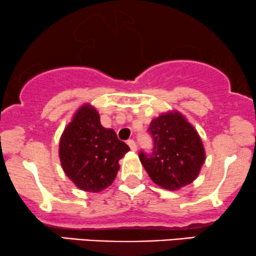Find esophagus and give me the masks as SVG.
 <instances>
[{"label":"esophagus","instance_id":"34e87169","mask_svg":"<svg viewBox=\"0 0 256 256\" xmlns=\"http://www.w3.org/2000/svg\"><path fill=\"white\" fill-rule=\"evenodd\" d=\"M127 144H128L129 147H130V149H132V152H135V150H136V144H135V141H134V140H128V141H127Z\"/></svg>","mask_w":256,"mask_h":256}]
</instances>
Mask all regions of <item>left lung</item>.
<instances>
[{
  "mask_svg": "<svg viewBox=\"0 0 256 256\" xmlns=\"http://www.w3.org/2000/svg\"><path fill=\"white\" fill-rule=\"evenodd\" d=\"M154 140L152 154L140 152V161L152 181L161 188L178 190L198 178L206 160L196 129L178 110L161 114L150 122Z\"/></svg>",
  "mask_w": 256,
  "mask_h": 256,
  "instance_id": "1",
  "label": "left lung"
}]
</instances>
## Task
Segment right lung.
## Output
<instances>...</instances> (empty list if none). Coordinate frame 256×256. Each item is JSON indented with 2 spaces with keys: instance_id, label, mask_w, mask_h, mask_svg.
<instances>
[{
  "instance_id": "obj_1",
  "label": "right lung",
  "mask_w": 256,
  "mask_h": 256,
  "mask_svg": "<svg viewBox=\"0 0 256 256\" xmlns=\"http://www.w3.org/2000/svg\"><path fill=\"white\" fill-rule=\"evenodd\" d=\"M129 152L112 129L100 122L90 104L78 109L60 138L58 155L66 175L76 187L98 193L109 187L118 174V161Z\"/></svg>"
}]
</instances>
